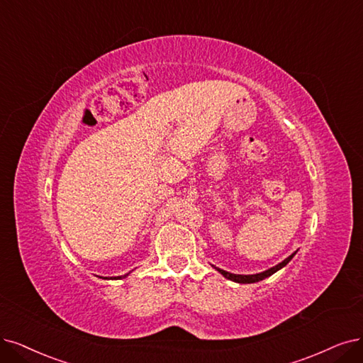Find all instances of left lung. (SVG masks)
I'll use <instances>...</instances> for the list:
<instances>
[{
    "mask_svg": "<svg viewBox=\"0 0 363 363\" xmlns=\"http://www.w3.org/2000/svg\"><path fill=\"white\" fill-rule=\"evenodd\" d=\"M294 254H296V252H293L291 256H289L284 262H281L279 264L271 267V269H267V271H264V272H262V274H256V275H236V274H230V272H225V271H223V269H218V267H216V269H217L221 275H224L227 279L235 281V283H240V284L257 283V281H262V279H264V278H267V277H271L272 274H275L277 271H279L281 267H284V266L293 259Z\"/></svg>",
    "mask_w": 363,
    "mask_h": 363,
    "instance_id": "obj_1",
    "label": "left lung"
}]
</instances>
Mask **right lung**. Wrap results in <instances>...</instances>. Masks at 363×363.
I'll use <instances>...</instances> for the list:
<instances>
[{"mask_svg": "<svg viewBox=\"0 0 363 363\" xmlns=\"http://www.w3.org/2000/svg\"><path fill=\"white\" fill-rule=\"evenodd\" d=\"M124 277H125V275H124ZM119 278H121V277H119Z\"/></svg>", "mask_w": 363, "mask_h": 363, "instance_id": "right-lung-1", "label": "right lung"}]
</instances>
